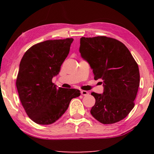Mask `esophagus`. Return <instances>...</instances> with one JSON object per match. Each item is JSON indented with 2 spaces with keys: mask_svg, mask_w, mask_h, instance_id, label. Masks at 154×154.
Wrapping results in <instances>:
<instances>
[{
  "mask_svg": "<svg viewBox=\"0 0 154 154\" xmlns=\"http://www.w3.org/2000/svg\"><path fill=\"white\" fill-rule=\"evenodd\" d=\"M81 94H82V95H83V96H87L89 94V92H87V91H85V90H82V91H81Z\"/></svg>",
  "mask_w": 154,
  "mask_h": 154,
  "instance_id": "esophagus-1",
  "label": "esophagus"
}]
</instances>
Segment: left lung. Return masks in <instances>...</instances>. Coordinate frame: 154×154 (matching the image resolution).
Here are the masks:
<instances>
[{"mask_svg": "<svg viewBox=\"0 0 154 154\" xmlns=\"http://www.w3.org/2000/svg\"><path fill=\"white\" fill-rule=\"evenodd\" d=\"M79 51L94 79L103 81L102 94L91 93L96 99L91 114L104 124L121 121L134 106L140 83L137 62L124 43L105 36L82 37Z\"/></svg>", "mask_w": 154, "mask_h": 154, "instance_id": "left-lung-1", "label": "left lung"}]
</instances>
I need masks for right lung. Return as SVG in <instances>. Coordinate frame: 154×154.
I'll return each instance as SVG.
<instances>
[{
	"mask_svg": "<svg viewBox=\"0 0 154 154\" xmlns=\"http://www.w3.org/2000/svg\"><path fill=\"white\" fill-rule=\"evenodd\" d=\"M73 38L48 40L32 45L21 60L16 87L28 116L38 124L56 122L67 110L79 90L57 88L52 78L58 75Z\"/></svg>",
	"mask_w": 154,
	"mask_h": 154,
	"instance_id": "obj_1",
	"label": "right lung"
}]
</instances>
